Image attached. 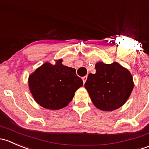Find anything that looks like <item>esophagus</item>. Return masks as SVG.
<instances>
[{
  "instance_id": "34e87169",
  "label": "esophagus",
  "mask_w": 149,
  "mask_h": 149,
  "mask_svg": "<svg viewBox=\"0 0 149 149\" xmlns=\"http://www.w3.org/2000/svg\"><path fill=\"white\" fill-rule=\"evenodd\" d=\"M87 76H85L82 77V80H83V83H85L86 80H87Z\"/></svg>"
}]
</instances>
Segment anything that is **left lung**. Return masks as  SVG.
Instances as JSON below:
<instances>
[{"label": "left lung", "mask_w": 149, "mask_h": 149, "mask_svg": "<svg viewBox=\"0 0 149 149\" xmlns=\"http://www.w3.org/2000/svg\"><path fill=\"white\" fill-rule=\"evenodd\" d=\"M95 74H89L85 87L96 108L112 111L124 105L134 87L131 73L115 62L95 64Z\"/></svg>", "instance_id": "1"}]
</instances>
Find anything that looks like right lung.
I'll return each instance as SVG.
<instances>
[{"label":"right lung","mask_w":149,"mask_h":149,"mask_svg":"<svg viewBox=\"0 0 149 149\" xmlns=\"http://www.w3.org/2000/svg\"><path fill=\"white\" fill-rule=\"evenodd\" d=\"M45 62L29 77V87L34 100L43 108L59 110L67 106L77 90L83 85L76 70L62 64Z\"/></svg>","instance_id":"1"}]
</instances>
